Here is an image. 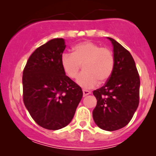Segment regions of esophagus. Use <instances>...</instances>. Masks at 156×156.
Listing matches in <instances>:
<instances>
[{"mask_svg": "<svg viewBox=\"0 0 156 156\" xmlns=\"http://www.w3.org/2000/svg\"><path fill=\"white\" fill-rule=\"evenodd\" d=\"M83 97H86V96L90 94L91 92L90 90H83Z\"/></svg>", "mask_w": 156, "mask_h": 156, "instance_id": "esophagus-1", "label": "esophagus"}]
</instances>
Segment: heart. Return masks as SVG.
<instances>
[{
  "label": "heart",
  "mask_w": 156,
  "mask_h": 156,
  "mask_svg": "<svg viewBox=\"0 0 156 156\" xmlns=\"http://www.w3.org/2000/svg\"><path fill=\"white\" fill-rule=\"evenodd\" d=\"M61 66L66 75L75 79L83 66V72L77 78V83L83 88H92L109 79L114 68V55L109 48L101 47L87 41L73 48V53L61 56Z\"/></svg>",
  "instance_id": "b5f03b06"
}]
</instances>
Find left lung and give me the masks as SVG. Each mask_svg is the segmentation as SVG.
I'll return each mask as SVG.
<instances>
[{"label":"left lung","mask_w":156,"mask_h":156,"mask_svg":"<svg viewBox=\"0 0 156 156\" xmlns=\"http://www.w3.org/2000/svg\"><path fill=\"white\" fill-rule=\"evenodd\" d=\"M108 38L114 46V68L104 86L93 91L98 101L93 118L100 128L112 131L126 126L138 108L140 77L129 51Z\"/></svg>","instance_id":"8db88e82"}]
</instances>
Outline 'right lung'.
Here are the masks:
<instances>
[{
    "label": "right lung",
    "mask_w": 156,
    "mask_h": 156,
    "mask_svg": "<svg viewBox=\"0 0 156 156\" xmlns=\"http://www.w3.org/2000/svg\"><path fill=\"white\" fill-rule=\"evenodd\" d=\"M62 38H54L30 55L22 76L23 101L39 126L58 130L68 125L83 97V91L64 73Z\"/></svg>",
    "instance_id": "add662e5"
}]
</instances>
